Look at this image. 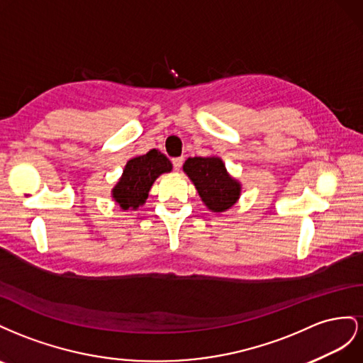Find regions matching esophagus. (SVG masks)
Here are the masks:
<instances>
[{
	"mask_svg": "<svg viewBox=\"0 0 363 363\" xmlns=\"http://www.w3.org/2000/svg\"><path fill=\"white\" fill-rule=\"evenodd\" d=\"M172 162H173L174 170H179V169L182 167V164H184V158H182V157H181V158H173Z\"/></svg>",
	"mask_w": 363,
	"mask_h": 363,
	"instance_id": "1",
	"label": "esophagus"
}]
</instances>
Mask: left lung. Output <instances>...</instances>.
Masks as SVG:
<instances>
[{"mask_svg": "<svg viewBox=\"0 0 363 363\" xmlns=\"http://www.w3.org/2000/svg\"><path fill=\"white\" fill-rule=\"evenodd\" d=\"M182 169L194 184L208 210L222 213L230 210L239 201L242 185L231 178L219 157L189 158Z\"/></svg>", "mask_w": 363, "mask_h": 363, "instance_id": "left-lung-1", "label": "left lung"}]
</instances>
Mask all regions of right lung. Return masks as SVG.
<instances>
[{"mask_svg": "<svg viewBox=\"0 0 363 363\" xmlns=\"http://www.w3.org/2000/svg\"><path fill=\"white\" fill-rule=\"evenodd\" d=\"M172 172V162L157 149L128 161L120 181L112 189V198L123 210H137L146 202L155 179Z\"/></svg>", "mask_w": 363, "mask_h": 363, "instance_id": "obj_1", "label": "right lung"}]
</instances>
